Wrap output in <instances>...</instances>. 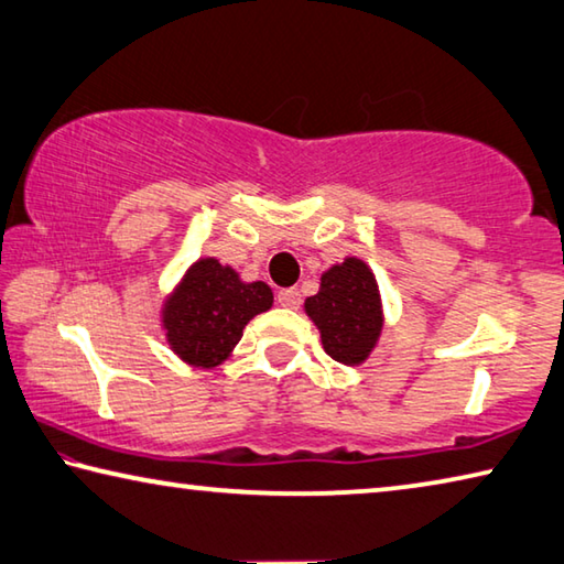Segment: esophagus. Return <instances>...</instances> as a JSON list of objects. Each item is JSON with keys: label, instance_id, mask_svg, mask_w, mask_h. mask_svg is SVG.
<instances>
[{"label": "esophagus", "instance_id": "esophagus-1", "mask_svg": "<svg viewBox=\"0 0 564 564\" xmlns=\"http://www.w3.org/2000/svg\"><path fill=\"white\" fill-rule=\"evenodd\" d=\"M275 301H279V305H283V308H299L301 293H299V289H281L279 293H275Z\"/></svg>", "mask_w": 564, "mask_h": 564}]
</instances>
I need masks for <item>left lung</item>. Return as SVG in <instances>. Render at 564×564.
<instances>
[{
    "mask_svg": "<svg viewBox=\"0 0 564 564\" xmlns=\"http://www.w3.org/2000/svg\"><path fill=\"white\" fill-rule=\"evenodd\" d=\"M305 313L318 326L328 356L346 366L366 360L383 328L378 283L358 259L323 273L321 291L305 299Z\"/></svg>",
    "mask_w": 564,
    "mask_h": 564,
    "instance_id": "8db88e82",
    "label": "left lung"
}]
</instances>
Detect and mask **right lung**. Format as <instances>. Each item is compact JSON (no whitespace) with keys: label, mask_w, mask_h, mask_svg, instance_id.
I'll return each instance as SVG.
<instances>
[{"label":"right lung","mask_w":564,"mask_h":564,"mask_svg":"<svg viewBox=\"0 0 564 564\" xmlns=\"http://www.w3.org/2000/svg\"><path fill=\"white\" fill-rule=\"evenodd\" d=\"M271 305L273 293L263 281L243 283L228 265L202 259L166 301V338L191 366L214 368L241 340L246 323Z\"/></svg>","instance_id":"add662e5"}]
</instances>
